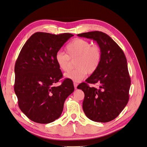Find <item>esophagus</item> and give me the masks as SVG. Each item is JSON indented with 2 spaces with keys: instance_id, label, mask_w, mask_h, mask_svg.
<instances>
[{
  "instance_id": "esophagus-1",
  "label": "esophagus",
  "mask_w": 147,
  "mask_h": 147,
  "mask_svg": "<svg viewBox=\"0 0 147 147\" xmlns=\"http://www.w3.org/2000/svg\"><path fill=\"white\" fill-rule=\"evenodd\" d=\"M78 84L77 83H74V89H77V87Z\"/></svg>"
}]
</instances>
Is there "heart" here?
Instances as JSON below:
<instances>
[{
  "mask_svg": "<svg viewBox=\"0 0 147 147\" xmlns=\"http://www.w3.org/2000/svg\"><path fill=\"white\" fill-rule=\"evenodd\" d=\"M65 50L66 54L58 51L55 61L63 71L68 70L70 60H74L75 69L64 74V77L74 82H80L87 74L94 73L101 63L102 52L99 47L82 38H76L68 43Z\"/></svg>",
  "mask_w": 147,
  "mask_h": 147,
  "instance_id": "1",
  "label": "heart"
}]
</instances>
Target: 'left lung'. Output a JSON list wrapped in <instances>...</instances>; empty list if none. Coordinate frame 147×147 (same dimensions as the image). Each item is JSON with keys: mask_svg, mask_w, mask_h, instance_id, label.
<instances>
[{"mask_svg": "<svg viewBox=\"0 0 147 147\" xmlns=\"http://www.w3.org/2000/svg\"><path fill=\"white\" fill-rule=\"evenodd\" d=\"M77 36L96 41L102 52L97 70L86 79L87 83L77 86L84 93L83 111L93 121H111L120 114L129 100L131 79L126 58L119 45L105 33L92 31ZM87 83H98L99 89L90 88Z\"/></svg>", "mask_w": 147, "mask_h": 147, "instance_id": "1", "label": "left lung"}]
</instances>
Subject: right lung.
<instances>
[{"instance_id": "right-lung-1", "label": "right lung", "mask_w": 147, "mask_h": 147, "mask_svg": "<svg viewBox=\"0 0 147 147\" xmlns=\"http://www.w3.org/2000/svg\"><path fill=\"white\" fill-rule=\"evenodd\" d=\"M74 35L38 32L23 46L15 66L14 90L21 111L31 121L49 123L61 116L64 103L74 87L69 79L54 84L63 74L55 54Z\"/></svg>"}]
</instances>
